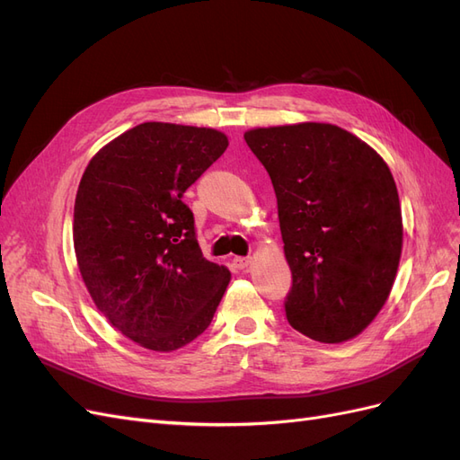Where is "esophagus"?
Here are the masks:
<instances>
[{"instance_id":"1","label":"esophagus","mask_w":460,"mask_h":460,"mask_svg":"<svg viewBox=\"0 0 460 460\" xmlns=\"http://www.w3.org/2000/svg\"><path fill=\"white\" fill-rule=\"evenodd\" d=\"M249 264H252V259H249V257H234V267L238 270L247 269Z\"/></svg>"}]
</instances>
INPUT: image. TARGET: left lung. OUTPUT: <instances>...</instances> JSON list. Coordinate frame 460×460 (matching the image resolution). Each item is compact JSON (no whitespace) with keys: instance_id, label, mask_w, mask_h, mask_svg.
<instances>
[{"instance_id":"left-lung-1","label":"left lung","mask_w":460,"mask_h":460,"mask_svg":"<svg viewBox=\"0 0 460 460\" xmlns=\"http://www.w3.org/2000/svg\"><path fill=\"white\" fill-rule=\"evenodd\" d=\"M267 169L291 270L286 318L314 341L358 336L395 282L402 220L395 180L368 144L326 122L243 134Z\"/></svg>"}]
</instances>
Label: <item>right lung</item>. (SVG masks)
<instances>
[{
    "label": "right lung",
    "instance_id": "right-lung-1",
    "mask_svg": "<svg viewBox=\"0 0 460 460\" xmlns=\"http://www.w3.org/2000/svg\"><path fill=\"white\" fill-rule=\"evenodd\" d=\"M228 147L213 128L144 122L95 153L75 201V253L122 336L169 353L207 330L230 270L207 261L184 191Z\"/></svg>",
    "mask_w": 460,
    "mask_h": 460
}]
</instances>
